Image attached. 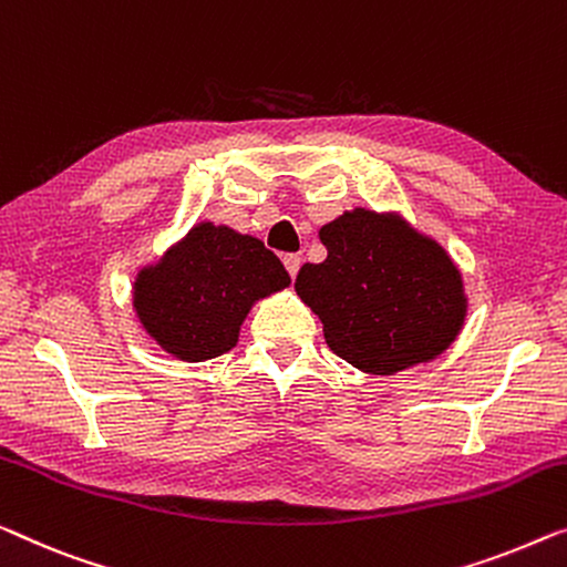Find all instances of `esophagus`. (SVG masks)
Wrapping results in <instances>:
<instances>
[{"label":"esophagus","mask_w":567,"mask_h":567,"mask_svg":"<svg viewBox=\"0 0 567 567\" xmlns=\"http://www.w3.org/2000/svg\"><path fill=\"white\" fill-rule=\"evenodd\" d=\"M282 265H285V269H287V272H290V277L295 280V275H298L302 259L298 255H285L282 257Z\"/></svg>","instance_id":"obj_1"}]
</instances>
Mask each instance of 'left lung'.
I'll return each mask as SVG.
<instances>
[{"instance_id":"obj_1","label":"left lung","mask_w":567,"mask_h":567,"mask_svg":"<svg viewBox=\"0 0 567 567\" xmlns=\"http://www.w3.org/2000/svg\"><path fill=\"white\" fill-rule=\"evenodd\" d=\"M328 249L302 265L300 300L326 343L367 374L425 364L461 333L468 298L447 251L396 214L353 208L318 231Z\"/></svg>"}]
</instances>
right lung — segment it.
Segmentation results:
<instances>
[{
  "mask_svg": "<svg viewBox=\"0 0 567 567\" xmlns=\"http://www.w3.org/2000/svg\"><path fill=\"white\" fill-rule=\"evenodd\" d=\"M287 285L282 261L255 236L200 221L140 269L132 306L159 349L206 361L231 351L251 306Z\"/></svg>",
  "mask_w": 567,
  "mask_h": 567,
  "instance_id": "obj_1",
  "label": "right lung"
}]
</instances>
